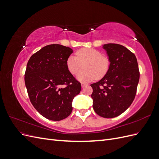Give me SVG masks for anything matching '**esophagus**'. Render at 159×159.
Here are the masks:
<instances>
[{
  "mask_svg": "<svg viewBox=\"0 0 159 159\" xmlns=\"http://www.w3.org/2000/svg\"><path fill=\"white\" fill-rule=\"evenodd\" d=\"M81 88H84L85 87V86H86V85H87V84H85V83H81Z\"/></svg>",
  "mask_w": 159,
  "mask_h": 159,
  "instance_id": "1",
  "label": "esophagus"
}]
</instances>
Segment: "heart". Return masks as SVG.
I'll return each mask as SVG.
<instances>
[{
  "mask_svg": "<svg viewBox=\"0 0 159 159\" xmlns=\"http://www.w3.org/2000/svg\"><path fill=\"white\" fill-rule=\"evenodd\" d=\"M84 65L86 70L79 73ZM110 61L107 57L94 48L80 49L75 52V56L70 55L66 60V67L70 73L77 77L80 81L89 82L96 78L101 79L108 72Z\"/></svg>",
  "mask_w": 159,
  "mask_h": 159,
  "instance_id": "heart-1",
  "label": "heart"
}]
</instances>
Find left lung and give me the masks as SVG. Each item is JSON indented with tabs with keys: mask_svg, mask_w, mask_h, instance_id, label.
<instances>
[{
	"mask_svg": "<svg viewBox=\"0 0 159 159\" xmlns=\"http://www.w3.org/2000/svg\"><path fill=\"white\" fill-rule=\"evenodd\" d=\"M110 61L108 72L99 81L91 84L93 108L99 116H119L131 105L139 81L136 56L125 46L117 44L103 45Z\"/></svg>",
	"mask_w": 159,
	"mask_h": 159,
	"instance_id": "obj_1",
	"label": "left lung"
}]
</instances>
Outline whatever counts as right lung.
Segmentation results:
<instances>
[{"label": "right lung", "instance_id": "add662e5", "mask_svg": "<svg viewBox=\"0 0 159 159\" xmlns=\"http://www.w3.org/2000/svg\"><path fill=\"white\" fill-rule=\"evenodd\" d=\"M73 53L69 47L50 44L34 54L28 61L25 85L37 111L52 121H61L72 111V101L81 86L66 67Z\"/></svg>", "mask_w": 159, "mask_h": 159}]
</instances>
